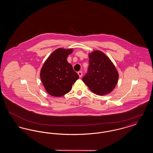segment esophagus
Wrapping results in <instances>:
<instances>
[{
	"instance_id": "obj_1",
	"label": "esophagus",
	"mask_w": 153,
	"mask_h": 153,
	"mask_svg": "<svg viewBox=\"0 0 153 153\" xmlns=\"http://www.w3.org/2000/svg\"><path fill=\"white\" fill-rule=\"evenodd\" d=\"M78 74H79V76L80 77H81V76H82V73L81 71H79V72H78Z\"/></svg>"
}]
</instances>
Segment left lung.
I'll return each instance as SVG.
<instances>
[{
    "label": "left lung",
    "mask_w": 153,
    "mask_h": 153,
    "mask_svg": "<svg viewBox=\"0 0 153 153\" xmlns=\"http://www.w3.org/2000/svg\"><path fill=\"white\" fill-rule=\"evenodd\" d=\"M89 65L82 81L96 95L108 94L115 88L119 73L111 60L104 53L95 51L89 54Z\"/></svg>",
    "instance_id": "left-lung-1"
}]
</instances>
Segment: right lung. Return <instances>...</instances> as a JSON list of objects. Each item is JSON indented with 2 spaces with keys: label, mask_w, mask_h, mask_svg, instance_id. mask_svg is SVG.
<instances>
[{
  "label": "right lung",
  "mask_w": 153,
  "mask_h": 153,
  "mask_svg": "<svg viewBox=\"0 0 153 153\" xmlns=\"http://www.w3.org/2000/svg\"><path fill=\"white\" fill-rule=\"evenodd\" d=\"M72 52V49L58 48L46 59L41 68V81L48 94L52 96L61 97L68 93L79 77L67 61Z\"/></svg>",
  "instance_id": "1"
}]
</instances>
